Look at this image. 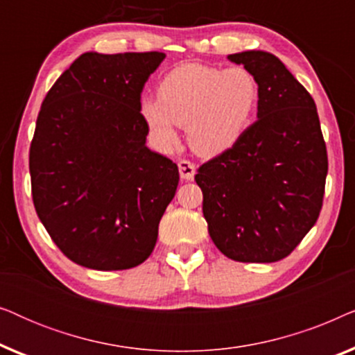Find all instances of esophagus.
<instances>
[{"mask_svg": "<svg viewBox=\"0 0 355 355\" xmlns=\"http://www.w3.org/2000/svg\"><path fill=\"white\" fill-rule=\"evenodd\" d=\"M178 166H179V174H181L182 181H192L193 174H196V164L187 162V159H181V162L178 163Z\"/></svg>", "mask_w": 355, "mask_h": 355, "instance_id": "obj_1", "label": "esophagus"}]
</instances>
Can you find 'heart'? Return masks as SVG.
I'll return each instance as SVG.
<instances>
[{
	"label": "heart",
	"mask_w": 355,
	"mask_h": 355,
	"mask_svg": "<svg viewBox=\"0 0 355 355\" xmlns=\"http://www.w3.org/2000/svg\"><path fill=\"white\" fill-rule=\"evenodd\" d=\"M259 100V82L245 67L221 69L184 62L159 80L158 100L142 98L140 114L163 147H174L176 125H187L192 148L211 157L239 142Z\"/></svg>",
	"instance_id": "obj_1"
}]
</instances>
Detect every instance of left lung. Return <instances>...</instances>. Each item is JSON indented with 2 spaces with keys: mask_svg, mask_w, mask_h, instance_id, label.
I'll list each match as a JSON object with an SVG mask.
<instances>
[{
  "mask_svg": "<svg viewBox=\"0 0 355 355\" xmlns=\"http://www.w3.org/2000/svg\"><path fill=\"white\" fill-rule=\"evenodd\" d=\"M255 76L257 121L239 142L198 168L203 216L227 259L273 263L288 257L322 210L328 155L315 101L268 51L227 55Z\"/></svg>",
  "mask_w": 355,
  "mask_h": 355,
  "instance_id": "8db88e82",
  "label": "left lung"
}]
</instances>
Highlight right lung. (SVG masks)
<instances>
[{
  "mask_svg": "<svg viewBox=\"0 0 355 355\" xmlns=\"http://www.w3.org/2000/svg\"><path fill=\"white\" fill-rule=\"evenodd\" d=\"M166 55L89 51L48 92L28 155L37 215L85 268H134L152 254L179 182L147 147L140 94Z\"/></svg>",
  "mask_w": 355,
  "mask_h": 355,
  "instance_id": "right-lung-1",
  "label": "right lung"
}]
</instances>
